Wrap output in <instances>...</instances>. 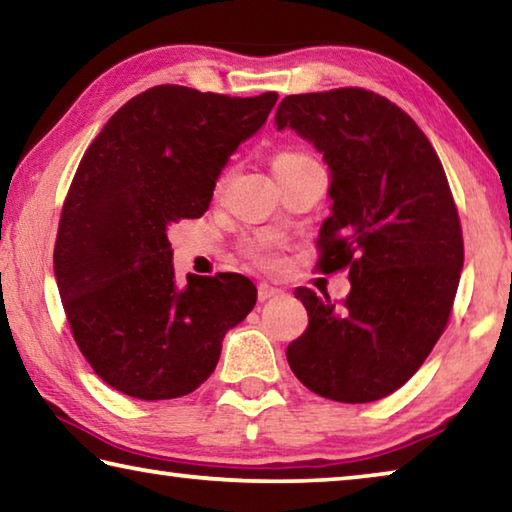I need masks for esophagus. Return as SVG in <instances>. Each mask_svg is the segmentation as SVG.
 Returning a JSON list of instances; mask_svg holds the SVG:
<instances>
[{"mask_svg": "<svg viewBox=\"0 0 512 512\" xmlns=\"http://www.w3.org/2000/svg\"><path fill=\"white\" fill-rule=\"evenodd\" d=\"M277 296H282V289H275V287H271V284H266V282H262L257 287V298L259 300H271V298H277Z\"/></svg>", "mask_w": 512, "mask_h": 512, "instance_id": "34e87169", "label": "esophagus"}]
</instances>
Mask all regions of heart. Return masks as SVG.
Segmentation results:
<instances>
[{"label": "heart", "instance_id": "heart-1", "mask_svg": "<svg viewBox=\"0 0 512 512\" xmlns=\"http://www.w3.org/2000/svg\"><path fill=\"white\" fill-rule=\"evenodd\" d=\"M305 158L302 153H293V151H284V153H277L273 158V167H280V164H287L293 160H300ZM250 255H255L257 259H266V250L262 246H250Z\"/></svg>", "mask_w": 512, "mask_h": 512}]
</instances>
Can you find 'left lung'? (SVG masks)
Masks as SVG:
<instances>
[{
	"instance_id": "obj_1",
	"label": "left lung",
	"mask_w": 512,
	"mask_h": 512,
	"mask_svg": "<svg viewBox=\"0 0 512 512\" xmlns=\"http://www.w3.org/2000/svg\"><path fill=\"white\" fill-rule=\"evenodd\" d=\"M275 126L323 155L332 205L320 268H350L341 307L296 289L309 327L287 361L327 400H381L429 357L461 280V221L443 164L402 108L361 88L284 97Z\"/></svg>"
}]
</instances>
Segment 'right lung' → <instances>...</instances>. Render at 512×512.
<instances>
[{"mask_svg":"<svg viewBox=\"0 0 512 512\" xmlns=\"http://www.w3.org/2000/svg\"><path fill=\"white\" fill-rule=\"evenodd\" d=\"M275 92L225 97L155 85L85 151L63 205L54 275L92 370L137 400H173L212 375L228 329L255 307L244 275H187L169 228L207 212L230 155L266 124Z\"/></svg>","mask_w":512,"mask_h":512,"instance_id":"right-lung-1","label":"right lung"}]
</instances>
